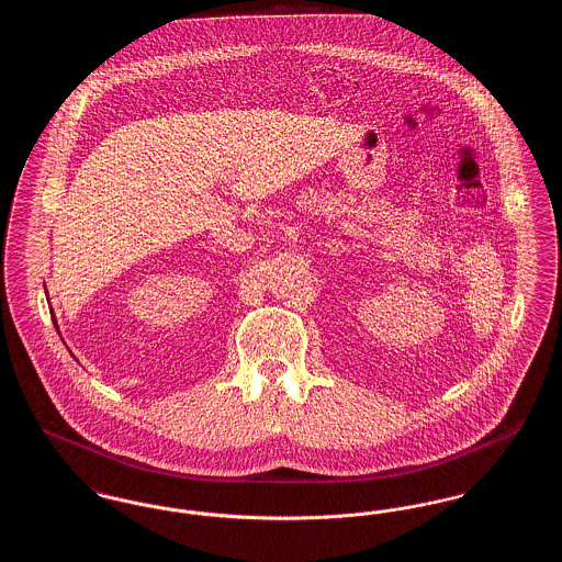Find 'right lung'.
<instances>
[{
	"label": "right lung",
	"instance_id": "right-lung-1",
	"mask_svg": "<svg viewBox=\"0 0 562 562\" xmlns=\"http://www.w3.org/2000/svg\"><path fill=\"white\" fill-rule=\"evenodd\" d=\"M50 316H53L54 326H56V330H58V324H56V318H54L53 310H50Z\"/></svg>",
	"mask_w": 562,
	"mask_h": 562
}]
</instances>
